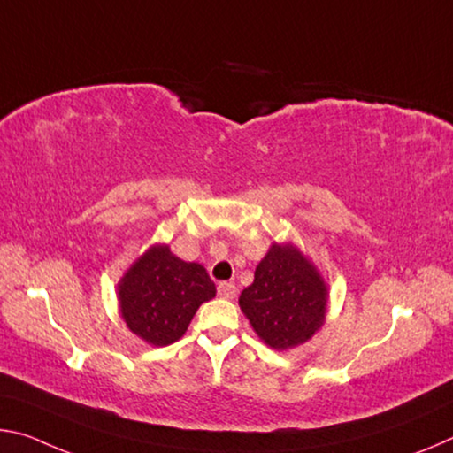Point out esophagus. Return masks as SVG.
I'll use <instances>...</instances> for the list:
<instances>
[{
  "instance_id": "esophagus-1",
  "label": "esophagus",
  "mask_w": 453,
  "mask_h": 453,
  "mask_svg": "<svg viewBox=\"0 0 453 453\" xmlns=\"http://www.w3.org/2000/svg\"><path fill=\"white\" fill-rule=\"evenodd\" d=\"M218 294L221 298L232 300L235 296V284L234 282H219L218 284Z\"/></svg>"
}]
</instances>
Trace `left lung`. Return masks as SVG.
I'll return each mask as SVG.
<instances>
[{"label": "left lung", "instance_id": "1", "mask_svg": "<svg viewBox=\"0 0 453 453\" xmlns=\"http://www.w3.org/2000/svg\"><path fill=\"white\" fill-rule=\"evenodd\" d=\"M240 308L264 344L290 350L319 333L328 312V284L292 242H274L254 282L240 294Z\"/></svg>", "mask_w": 453, "mask_h": 453}]
</instances>
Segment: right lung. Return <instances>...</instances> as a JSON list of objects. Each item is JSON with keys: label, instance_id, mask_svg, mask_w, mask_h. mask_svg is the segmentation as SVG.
I'll use <instances>...</instances> for the list:
<instances>
[{"label": "right lung", "instance_id": "right-lung-1", "mask_svg": "<svg viewBox=\"0 0 453 453\" xmlns=\"http://www.w3.org/2000/svg\"><path fill=\"white\" fill-rule=\"evenodd\" d=\"M215 296L203 265L177 257L167 243H153L119 280V312L127 328L150 347L181 339L197 308Z\"/></svg>", "mask_w": 453, "mask_h": 453}]
</instances>
